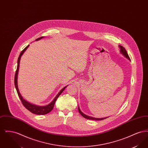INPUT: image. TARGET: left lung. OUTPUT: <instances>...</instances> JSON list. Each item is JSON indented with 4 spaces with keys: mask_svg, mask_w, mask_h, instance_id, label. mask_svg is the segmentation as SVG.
Instances as JSON below:
<instances>
[{
    "mask_svg": "<svg viewBox=\"0 0 148 148\" xmlns=\"http://www.w3.org/2000/svg\"><path fill=\"white\" fill-rule=\"evenodd\" d=\"M119 47L120 50L121 54H123L124 56H125L126 58H127L128 60H130V58H129V56H128V54H127V51H126L125 49L123 47H122V46H121V45H119ZM78 111H79V113H80L84 118L87 119L92 120H101L105 119L106 118H108V117H106V118H94V117H92V116H88V115H85V114H84L83 112H81V110H80L79 107H78Z\"/></svg>",
    "mask_w": 148,
    "mask_h": 148,
    "instance_id": "left-lung-1",
    "label": "left lung"
}]
</instances>
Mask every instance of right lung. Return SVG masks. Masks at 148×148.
<instances>
[{"instance_id":"1","label":"right lung","mask_w":148,"mask_h":148,"mask_svg":"<svg viewBox=\"0 0 148 148\" xmlns=\"http://www.w3.org/2000/svg\"><path fill=\"white\" fill-rule=\"evenodd\" d=\"M44 38V36H41L38 39H36L35 40H39L41 39H42ZM29 45H28L27 47H26L24 49L21 51L19 58L18 59V65H17V68H16V71L15 72V78H14V84H15V86L16 90V92L18 93V95L19 97V98L21 100V103L23 104V105L24 106L27 108L29 111H30L31 113L35 114H37V115H45L47 114L48 113L50 112L53 108H54V106L55 104V103L56 101V99L59 97V96L62 93V92H63L64 89L66 88V86L68 85H66V86L64 87L60 91V92L57 94L56 98L53 99V100L48 105L46 106H38L35 105V104H33L30 103H29L28 101H27L26 100H25L22 97V96L20 93V92L19 91V89L18 87V83H17V78H18V71H19V63H20V60L21 58V56L23 54V53L25 52V51L28 49Z\"/></svg>"}]
</instances>
